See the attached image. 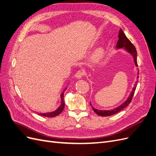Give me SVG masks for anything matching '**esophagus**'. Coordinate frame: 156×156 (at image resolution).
Wrapping results in <instances>:
<instances>
[{"label":"esophagus","instance_id":"34e87169","mask_svg":"<svg viewBox=\"0 0 156 156\" xmlns=\"http://www.w3.org/2000/svg\"><path fill=\"white\" fill-rule=\"evenodd\" d=\"M83 75H84V72H83V71L79 70L76 73H75V76L77 79H81L83 76Z\"/></svg>","mask_w":156,"mask_h":156}]
</instances>
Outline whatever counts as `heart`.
I'll return each mask as SVG.
<instances>
[{
  "label": "heart",
  "instance_id": "b5f03b06",
  "mask_svg": "<svg viewBox=\"0 0 156 156\" xmlns=\"http://www.w3.org/2000/svg\"><path fill=\"white\" fill-rule=\"evenodd\" d=\"M105 55V51L102 48H98L94 51L89 58V62L92 65L98 64L103 58Z\"/></svg>",
  "mask_w": 156,
  "mask_h": 156
}]
</instances>
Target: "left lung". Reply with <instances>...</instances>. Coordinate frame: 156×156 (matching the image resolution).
Masks as SVG:
<instances>
[{
    "label": "left lung",
    "mask_w": 156,
    "mask_h": 156,
    "mask_svg": "<svg viewBox=\"0 0 156 156\" xmlns=\"http://www.w3.org/2000/svg\"><path fill=\"white\" fill-rule=\"evenodd\" d=\"M119 40L117 41V44L116 45V49H122L124 48L127 52H128L129 54H131L133 56L134 62L136 66H138L137 65V60H136V56H137V53H136V51L135 48V46L132 44L131 42L129 40V39L127 38L125 34L124 33L123 30L122 29H120L119 30ZM139 75V72L137 73ZM137 78H139V76H137ZM136 84H137V81L136 82L135 84V86L133 88V90L130 94V95L127 98L126 101H125L122 104H121L120 106L116 107L114 109L112 110H99L97 109V108H95L93 107L92 104L90 103V105L92 108L93 111L95 112L96 114L99 116H111L112 115H115L116 113L120 112L122 109H124V108H126L127 105H128L129 103L131 101L132 98L133 96V94L135 92V90L136 87Z\"/></svg>",
    "instance_id": "1"
}]
</instances>
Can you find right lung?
Masks as SVG:
<instances>
[{
	"label": "right lung",
	"instance_id": "obj_1",
	"mask_svg": "<svg viewBox=\"0 0 156 156\" xmlns=\"http://www.w3.org/2000/svg\"><path fill=\"white\" fill-rule=\"evenodd\" d=\"M60 98H61V104L58 107V108H57V109L55 110V111L51 112L40 113V114L38 113V114L40 115H41V116H46V117H54V116L59 115L60 113L62 112V111L64 110V106H65V103H64V92L62 94H61Z\"/></svg>",
	"mask_w": 156,
	"mask_h": 156
}]
</instances>
